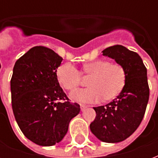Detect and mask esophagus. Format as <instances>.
<instances>
[{"instance_id":"34e87169","label":"esophagus","mask_w":158,"mask_h":158,"mask_svg":"<svg viewBox=\"0 0 158 158\" xmlns=\"http://www.w3.org/2000/svg\"><path fill=\"white\" fill-rule=\"evenodd\" d=\"M80 108H81V110L82 111H84L85 109L87 108V106L86 105H84V104H80Z\"/></svg>"}]
</instances>
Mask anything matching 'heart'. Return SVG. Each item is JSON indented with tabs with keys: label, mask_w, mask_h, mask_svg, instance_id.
<instances>
[{
	"label": "heart",
	"mask_w": 158,
	"mask_h": 158,
	"mask_svg": "<svg viewBox=\"0 0 158 158\" xmlns=\"http://www.w3.org/2000/svg\"><path fill=\"white\" fill-rule=\"evenodd\" d=\"M81 75L90 78L88 81L89 88L73 92L70 97L74 101L84 103L113 100L122 92L127 78L122 64L106 59L87 63L80 71L69 63L61 64L56 71L60 85L69 91H74L81 84Z\"/></svg>",
	"instance_id": "1"
}]
</instances>
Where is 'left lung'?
Listing matches in <instances>:
<instances>
[{
    "label": "left lung",
    "mask_w": 158,
    "mask_h": 158,
    "mask_svg": "<svg viewBox=\"0 0 158 158\" xmlns=\"http://www.w3.org/2000/svg\"><path fill=\"white\" fill-rule=\"evenodd\" d=\"M102 55L125 67V88L106 106L94 107L96 118L90 124L92 133L105 143H118L130 137L139 126L149 98L147 69L141 57L121 45L106 48Z\"/></svg>",
    "instance_id": "obj_1"
}]
</instances>
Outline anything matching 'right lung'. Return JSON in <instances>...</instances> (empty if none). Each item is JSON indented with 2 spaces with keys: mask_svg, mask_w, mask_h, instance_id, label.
<instances>
[{
  "mask_svg": "<svg viewBox=\"0 0 158 158\" xmlns=\"http://www.w3.org/2000/svg\"><path fill=\"white\" fill-rule=\"evenodd\" d=\"M62 60L50 48L38 46L17 60L13 69L11 102L16 122L26 138L41 146L60 142L80 111L57 80Z\"/></svg>",
  "mask_w": 158,
  "mask_h": 158,
  "instance_id": "1",
  "label": "right lung"
}]
</instances>
